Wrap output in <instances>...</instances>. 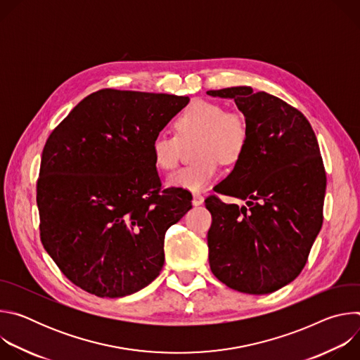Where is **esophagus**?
Wrapping results in <instances>:
<instances>
[{"mask_svg":"<svg viewBox=\"0 0 360 360\" xmlns=\"http://www.w3.org/2000/svg\"><path fill=\"white\" fill-rule=\"evenodd\" d=\"M192 203L195 205V207H199V205L203 203V196L200 193H193L192 195Z\"/></svg>","mask_w":360,"mask_h":360,"instance_id":"34e87169","label":"esophagus"}]
</instances>
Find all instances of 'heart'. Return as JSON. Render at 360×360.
<instances>
[{
  "mask_svg": "<svg viewBox=\"0 0 360 360\" xmlns=\"http://www.w3.org/2000/svg\"><path fill=\"white\" fill-rule=\"evenodd\" d=\"M176 136L158 134L152 139L150 155L161 171H172L182 155L184 145L196 142L193 160L167 178L174 188L199 192L208 188L219 172V162L232 165L246 150L249 131L239 111H225L215 102L195 101L174 122Z\"/></svg>",
  "mask_w": 360,
  "mask_h": 360,
  "instance_id": "obj_1",
  "label": "heart"
}]
</instances>
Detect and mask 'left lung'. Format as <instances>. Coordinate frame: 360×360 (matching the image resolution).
<instances>
[{
	"instance_id": "1",
	"label": "left lung",
	"mask_w": 360,
	"mask_h": 360,
	"mask_svg": "<svg viewBox=\"0 0 360 360\" xmlns=\"http://www.w3.org/2000/svg\"><path fill=\"white\" fill-rule=\"evenodd\" d=\"M207 94L233 99L249 131L242 158L214 188L245 203L205 199L210 266L231 289L271 293L302 272L322 228L326 174L318 139L300 111L271 94L250 86Z\"/></svg>"
}]
</instances>
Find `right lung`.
Returning a JSON list of instances; mask_svg holds the SVG:
<instances>
[{
  "mask_svg": "<svg viewBox=\"0 0 360 360\" xmlns=\"http://www.w3.org/2000/svg\"><path fill=\"white\" fill-rule=\"evenodd\" d=\"M188 102L101 89L46 139L37 182L41 242L88 293L122 297L160 275L165 232L192 208V195L161 189L150 143Z\"/></svg>",
  "mask_w": 360,
  "mask_h": 360,
  "instance_id": "right-lung-1",
  "label": "right lung"
}]
</instances>
